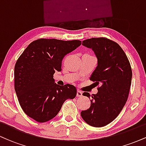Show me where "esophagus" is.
<instances>
[{
  "mask_svg": "<svg viewBox=\"0 0 146 146\" xmlns=\"http://www.w3.org/2000/svg\"><path fill=\"white\" fill-rule=\"evenodd\" d=\"M77 96H78V97H82V92L80 91V90H77Z\"/></svg>",
  "mask_w": 146,
  "mask_h": 146,
  "instance_id": "34e87169",
  "label": "esophagus"
}]
</instances>
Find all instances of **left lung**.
<instances>
[{"mask_svg": "<svg viewBox=\"0 0 146 146\" xmlns=\"http://www.w3.org/2000/svg\"><path fill=\"white\" fill-rule=\"evenodd\" d=\"M83 46L94 51L98 65L90 77L101 84L93 94L90 106L82 110L84 121L93 127H103L112 122L123 109L130 91L132 69L126 55L117 43L105 38H93L82 42ZM84 96L90 99L86 92Z\"/></svg>", "mask_w": 146, "mask_h": 146, "instance_id": "left-lung-1", "label": "left lung"}]
</instances>
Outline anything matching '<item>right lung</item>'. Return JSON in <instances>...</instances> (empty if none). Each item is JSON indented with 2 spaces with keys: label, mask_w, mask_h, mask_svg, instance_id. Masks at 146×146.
Instances as JSON below:
<instances>
[{
  "label": "right lung",
  "mask_w": 146,
  "mask_h": 146,
  "mask_svg": "<svg viewBox=\"0 0 146 146\" xmlns=\"http://www.w3.org/2000/svg\"><path fill=\"white\" fill-rule=\"evenodd\" d=\"M82 44L78 40L39 39L29 44L14 68V88L22 109L27 115L43 123L58 115L64 102L74 99L76 88L59 86L53 74L61 71L62 60Z\"/></svg>",
  "instance_id": "obj_1"
}]
</instances>
